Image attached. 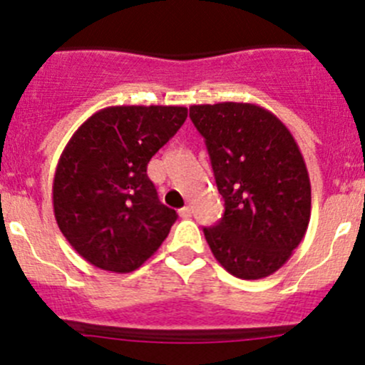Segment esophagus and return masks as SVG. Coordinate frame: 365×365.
Returning a JSON list of instances; mask_svg holds the SVG:
<instances>
[{"label": "esophagus", "mask_w": 365, "mask_h": 365, "mask_svg": "<svg viewBox=\"0 0 365 365\" xmlns=\"http://www.w3.org/2000/svg\"><path fill=\"white\" fill-rule=\"evenodd\" d=\"M190 215H192V208H190V206H183V208L180 210V217H183V219H189Z\"/></svg>", "instance_id": "34e87169"}]
</instances>
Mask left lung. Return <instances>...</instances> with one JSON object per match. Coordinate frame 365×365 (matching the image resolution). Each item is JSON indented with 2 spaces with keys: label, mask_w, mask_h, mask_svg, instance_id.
<instances>
[{
  "label": "left lung",
  "mask_w": 365,
  "mask_h": 365,
  "mask_svg": "<svg viewBox=\"0 0 365 365\" xmlns=\"http://www.w3.org/2000/svg\"><path fill=\"white\" fill-rule=\"evenodd\" d=\"M205 138L224 215L205 227L215 259L238 279L277 272L311 219V182L295 138L268 109L247 102L190 106Z\"/></svg>",
  "instance_id": "1"
}]
</instances>
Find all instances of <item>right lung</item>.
<instances>
[{"label":"right lung","mask_w":365,"mask_h":365,"mask_svg":"<svg viewBox=\"0 0 365 365\" xmlns=\"http://www.w3.org/2000/svg\"><path fill=\"white\" fill-rule=\"evenodd\" d=\"M187 118L183 106H111L65 146L53 182L54 217L88 263L128 274L157 252L176 220L146 175Z\"/></svg>","instance_id":"right-lung-1"}]
</instances>
